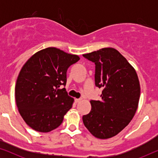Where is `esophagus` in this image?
Masks as SVG:
<instances>
[{"label": "esophagus", "instance_id": "esophagus-1", "mask_svg": "<svg viewBox=\"0 0 158 158\" xmlns=\"http://www.w3.org/2000/svg\"><path fill=\"white\" fill-rule=\"evenodd\" d=\"M82 101V98H76L75 100V103H79L80 101Z\"/></svg>", "mask_w": 158, "mask_h": 158}]
</instances>
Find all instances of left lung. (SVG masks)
Segmentation results:
<instances>
[{
  "label": "left lung",
  "instance_id": "8db88e82",
  "mask_svg": "<svg viewBox=\"0 0 158 158\" xmlns=\"http://www.w3.org/2000/svg\"><path fill=\"white\" fill-rule=\"evenodd\" d=\"M83 55L96 64V85L103 88L101 100L90 101L91 111L83 116V124L95 137L109 139L135 116L140 97L139 78L132 65L112 47Z\"/></svg>",
  "mask_w": 158,
  "mask_h": 158
}]
</instances>
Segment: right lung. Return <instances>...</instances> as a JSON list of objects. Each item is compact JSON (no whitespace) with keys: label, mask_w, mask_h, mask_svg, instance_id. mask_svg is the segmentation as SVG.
<instances>
[{"label":"right lung","mask_w":158,"mask_h":158,"mask_svg":"<svg viewBox=\"0 0 158 158\" xmlns=\"http://www.w3.org/2000/svg\"><path fill=\"white\" fill-rule=\"evenodd\" d=\"M80 60L56 47L34 54L21 68L15 87L19 114L31 129L49 132L57 128L73 106L74 98L65 88L67 70Z\"/></svg>","instance_id":"add662e5"}]
</instances>
